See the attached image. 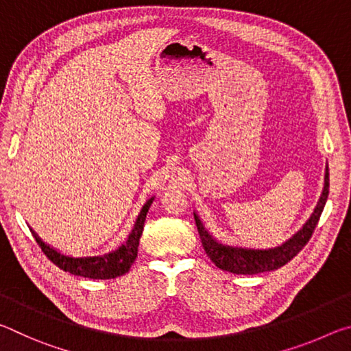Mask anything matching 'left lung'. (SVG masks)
<instances>
[{
  "label": "left lung",
  "instance_id": "8db88e82",
  "mask_svg": "<svg viewBox=\"0 0 351 351\" xmlns=\"http://www.w3.org/2000/svg\"><path fill=\"white\" fill-rule=\"evenodd\" d=\"M328 187H330V173L328 167L325 171V184L322 195L317 201V206L311 217L306 219V223L297 230V232L288 239L280 246L269 247V249H254V247H241V246H230L223 245L221 241L213 239L209 230L201 223L199 217L193 212L195 223H197L198 232L203 247L215 266L219 269L234 272V274H258V272L274 271L287 265L291 258H294L297 254L302 251L308 240L316 229L319 218L322 215V210L328 198Z\"/></svg>",
  "mask_w": 351,
  "mask_h": 351
}]
</instances>
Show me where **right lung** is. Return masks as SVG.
<instances>
[{
    "label": "right lung",
    "instance_id": "1",
    "mask_svg": "<svg viewBox=\"0 0 351 351\" xmlns=\"http://www.w3.org/2000/svg\"><path fill=\"white\" fill-rule=\"evenodd\" d=\"M153 199L154 197L147 199V203L142 206L127 241L119 246L116 251H111L108 254L93 255V257H71V255H64L62 252H58L57 249L46 245V243L37 235V232H34L32 229L31 232L46 257L64 272L86 278H97V280L116 278L128 272V269L132 268V265L134 263L136 257H138L139 239L142 235V229H144L147 212L150 209Z\"/></svg>",
    "mask_w": 351,
    "mask_h": 351
}]
</instances>
